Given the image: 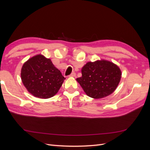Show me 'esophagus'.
<instances>
[{"instance_id": "34e87169", "label": "esophagus", "mask_w": 150, "mask_h": 150, "mask_svg": "<svg viewBox=\"0 0 150 150\" xmlns=\"http://www.w3.org/2000/svg\"><path fill=\"white\" fill-rule=\"evenodd\" d=\"M76 72H72V73L69 75V76H70V77H74V76H76Z\"/></svg>"}]
</instances>
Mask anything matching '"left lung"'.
Instances as JSON below:
<instances>
[{
  "label": "left lung",
  "instance_id": "8db88e82",
  "mask_svg": "<svg viewBox=\"0 0 150 150\" xmlns=\"http://www.w3.org/2000/svg\"><path fill=\"white\" fill-rule=\"evenodd\" d=\"M81 72L82 76L76 80L86 94L94 99L106 97L114 92L121 78L120 68L104 60L88 62Z\"/></svg>",
  "mask_w": 150,
  "mask_h": 150
}]
</instances>
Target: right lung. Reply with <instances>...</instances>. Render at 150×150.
Returning <instances> with one entry per match:
<instances>
[{
  "label": "right lung",
  "instance_id": "obj_1",
  "mask_svg": "<svg viewBox=\"0 0 150 150\" xmlns=\"http://www.w3.org/2000/svg\"><path fill=\"white\" fill-rule=\"evenodd\" d=\"M21 79L33 96L47 99L58 92L65 78L51 59L39 54L29 59L22 66Z\"/></svg>",
  "mask_w": 150,
  "mask_h": 150
}]
</instances>
